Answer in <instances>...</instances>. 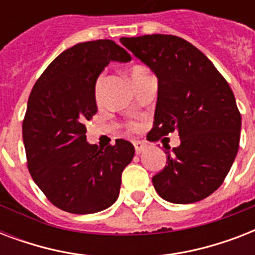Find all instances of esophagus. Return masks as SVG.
<instances>
[{"instance_id": "1", "label": "esophagus", "mask_w": 255, "mask_h": 255, "mask_svg": "<svg viewBox=\"0 0 255 255\" xmlns=\"http://www.w3.org/2000/svg\"><path fill=\"white\" fill-rule=\"evenodd\" d=\"M133 145H135V151L137 155H140L141 152H144L145 149H147V143L140 141V140H136V141H133Z\"/></svg>"}]
</instances>
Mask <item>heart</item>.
<instances>
[{
    "instance_id": "heart-1",
    "label": "heart",
    "mask_w": 255,
    "mask_h": 255,
    "mask_svg": "<svg viewBox=\"0 0 255 255\" xmlns=\"http://www.w3.org/2000/svg\"><path fill=\"white\" fill-rule=\"evenodd\" d=\"M148 70L145 69V67H141V66H135V67H132L131 71H129V75H131V79L133 81L135 78L140 77V75H143L144 73H147ZM102 83H103V74L102 75H99V78H98V81H96L95 83V96L96 99H99L100 98V90H102ZM131 128L132 129H137L139 128V126L135 123L131 124Z\"/></svg>"
}]
</instances>
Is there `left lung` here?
I'll return each mask as SVG.
<instances>
[{"label":"left lung","mask_w":255,"mask_h":255,"mask_svg":"<svg viewBox=\"0 0 255 255\" xmlns=\"http://www.w3.org/2000/svg\"><path fill=\"white\" fill-rule=\"evenodd\" d=\"M159 81L151 140L173 131L181 143L167 148V165L152 177L160 197L173 204L204 200L220 188L237 156L241 114L225 78L185 39L152 34L120 38Z\"/></svg>","instance_id":"8db88e82"}]
</instances>
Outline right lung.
Masks as SVG:
<instances>
[{
	"label": "right lung",
	"instance_id": "1",
	"mask_svg": "<svg viewBox=\"0 0 255 255\" xmlns=\"http://www.w3.org/2000/svg\"><path fill=\"white\" fill-rule=\"evenodd\" d=\"M111 61L126 63L131 55L110 39L78 43L47 66L30 92L22 124L27 168L49 201L69 213L111 206L135 155L127 140L106 149L86 141L85 122L98 111L96 79Z\"/></svg>",
	"mask_w": 255,
	"mask_h": 255
}]
</instances>
